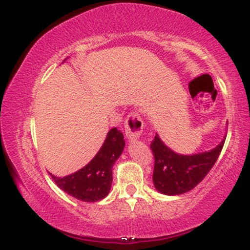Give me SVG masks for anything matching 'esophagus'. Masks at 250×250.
<instances>
[{
    "label": "esophagus",
    "mask_w": 250,
    "mask_h": 250,
    "mask_svg": "<svg viewBox=\"0 0 250 250\" xmlns=\"http://www.w3.org/2000/svg\"><path fill=\"white\" fill-rule=\"evenodd\" d=\"M143 129V122L136 112H131L125 121L126 136L129 141H135L140 138Z\"/></svg>",
    "instance_id": "34e87169"
}]
</instances>
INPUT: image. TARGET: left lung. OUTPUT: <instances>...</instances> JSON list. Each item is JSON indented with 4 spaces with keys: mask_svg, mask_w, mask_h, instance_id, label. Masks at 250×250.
<instances>
[{
    "mask_svg": "<svg viewBox=\"0 0 250 250\" xmlns=\"http://www.w3.org/2000/svg\"><path fill=\"white\" fill-rule=\"evenodd\" d=\"M224 141L225 138L209 151L184 156L174 152L164 145L156 133L150 145L155 157L152 180L156 189L168 196L182 194L192 190L216 163Z\"/></svg>",
    "mask_w": 250,
    "mask_h": 250,
    "instance_id": "left-lung-1",
    "label": "left lung"
}]
</instances>
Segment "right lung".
Segmentation results:
<instances>
[{
    "instance_id": "add662e5",
    "label": "right lung",
    "mask_w": 250,
    "mask_h": 250,
    "mask_svg": "<svg viewBox=\"0 0 250 250\" xmlns=\"http://www.w3.org/2000/svg\"><path fill=\"white\" fill-rule=\"evenodd\" d=\"M124 146V135L114 127L108 132L101 149L86 166L64 177L50 175L61 190L78 200L87 203L101 200L110 191L112 166L122 155Z\"/></svg>"
}]
</instances>
